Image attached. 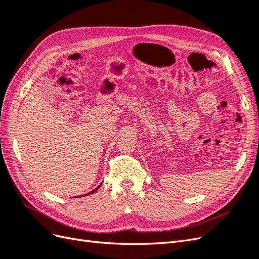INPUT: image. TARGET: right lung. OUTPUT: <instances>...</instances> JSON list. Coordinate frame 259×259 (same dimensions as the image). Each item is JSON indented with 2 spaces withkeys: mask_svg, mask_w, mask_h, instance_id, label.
I'll return each instance as SVG.
<instances>
[{
  "mask_svg": "<svg viewBox=\"0 0 259 259\" xmlns=\"http://www.w3.org/2000/svg\"><path fill=\"white\" fill-rule=\"evenodd\" d=\"M100 186H101V185H99V186H98V187H97V188H96V189H95V190H94V191H92V192H90V193H88V194H91V193H93V192H95V191H96V190H97V189H98V188H99V187H100ZM88 194H85V195H88Z\"/></svg>",
  "mask_w": 259,
  "mask_h": 259,
  "instance_id": "add662e5",
  "label": "right lung"
}]
</instances>
